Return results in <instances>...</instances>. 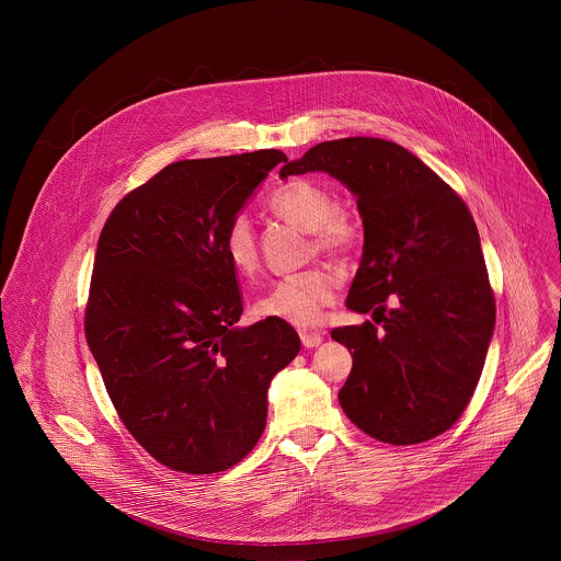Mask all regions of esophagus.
Wrapping results in <instances>:
<instances>
[{
  "label": "esophagus",
  "mask_w": 561,
  "mask_h": 561,
  "mask_svg": "<svg viewBox=\"0 0 561 561\" xmlns=\"http://www.w3.org/2000/svg\"><path fill=\"white\" fill-rule=\"evenodd\" d=\"M300 339H302V345L311 350V347H318L323 341V332H320V330H302Z\"/></svg>",
  "instance_id": "obj_1"
}]
</instances>
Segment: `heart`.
<instances>
[{
  "label": "heart",
  "instance_id": "obj_1",
  "mask_svg": "<svg viewBox=\"0 0 561 561\" xmlns=\"http://www.w3.org/2000/svg\"><path fill=\"white\" fill-rule=\"evenodd\" d=\"M267 207L274 216L311 233L313 243L330 254H347L358 240L356 220L341 207L320 183L289 181L276 187ZM225 254L240 276H250L259 265V248L248 216H236L225 233ZM336 276L328 267H309L305 272L276 280L252 307L254 318L276 320L311 328L320 323L323 309L334 300Z\"/></svg>",
  "mask_w": 561,
  "mask_h": 561
}]
</instances>
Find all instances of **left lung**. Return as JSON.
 <instances>
[{"mask_svg":"<svg viewBox=\"0 0 561 561\" xmlns=\"http://www.w3.org/2000/svg\"><path fill=\"white\" fill-rule=\"evenodd\" d=\"M307 172H325L354 194L365 241L345 307L382 323L330 332L354 352L339 403L382 443H425L465 412L494 332L473 216L432 168L389 140L320 142L285 161L280 179Z\"/></svg>","mask_w":561,"mask_h":561,"instance_id":"1","label":"left lung"}]
</instances>
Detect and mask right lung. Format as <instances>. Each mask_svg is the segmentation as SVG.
I'll use <instances>...</instances> for the list:
<instances>
[{
  "label": "right lung",
  "instance_id": "obj_1",
  "mask_svg": "<svg viewBox=\"0 0 561 561\" xmlns=\"http://www.w3.org/2000/svg\"><path fill=\"white\" fill-rule=\"evenodd\" d=\"M276 149L174 161L127 194L96 243L85 339L131 436L161 465L227 471L265 430L272 378L300 352L285 321L241 328L225 233Z\"/></svg>",
  "mask_w": 561,
  "mask_h": 561
}]
</instances>
